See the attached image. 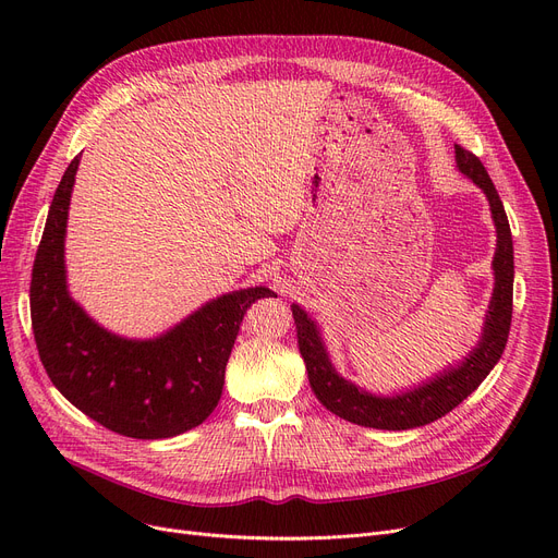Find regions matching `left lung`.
Wrapping results in <instances>:
<instances>
[{"instance_id":"obj_1","label":"left lung","mask_w":558,"mask_h":558,"mask_svg":"<svg viewBox=\"0 0 558 558\" xmlns=\"http://www.w3.org/2000/svg\"><path fill=\"white\" fill-rule=\"evenodd\" d=\"M454 154L459 171L484 190L497 228V248L493 257V299L486 314L484 335L473 353L465 357V362H461L457 368L436 375L432 383L414 391L393 398H377L357 389L332 368V362L326 353L324 341L318 337L314 320L299 305H291L299 350L307 368L310 387L320 404L348 423L375 429H412L427 425L452 412L459 402L471 396L505 353L513 312V240L509 219L500 194H497L482 160L459 144L454 146Z\"/></svg>"}]
</instances>
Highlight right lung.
I'll list each match as a JSON object with an SVG mask.
<instances>
[{"mask_svg":"<svg viewBox=\"0 0 558 558\" xmlns=\"http://www.w3.org/2000/svg\"><path fill=\"white\" fill-rule=\"evenodd\" d=\"M78 156L56 187L32 274V326L40 362L76 409L110 432L169 438L208 418L246 310L267 287L232 291L167 335L133 341L99 328L70 296L65 228Z\"/></svg>","mask_w":558,"mask_h":558,"instance_id":"1","label":"right lung"}]
</instances>
